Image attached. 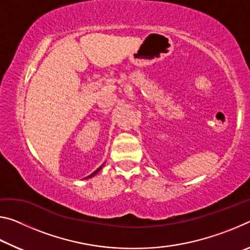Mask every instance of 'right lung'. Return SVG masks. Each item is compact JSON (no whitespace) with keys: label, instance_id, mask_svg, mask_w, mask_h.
Returning <instances> with one entry per match:
<instances>
[{"label":"right lung","instance_id":"obj_1","mask_svg":"<svg viewBox=\"0 0 250 250\" xmlns=\"http://www.w3.org/2000/svg\"><path fill=\"white\" fill-rule=\"evenodd\" d=\"M101 170V167H99V168H97V170L94 172V173H92V174H90L89 176H87V179H88V177H91V176H94L95 174H97V173H98V171H100Z\"/></svg>","mask_w":250,"mask_h":250}]
</instances>
